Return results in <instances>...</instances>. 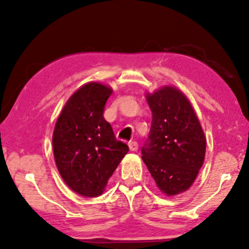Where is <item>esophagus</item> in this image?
Segmentation results:
<instances>
[{
    "mask_svg": "<svg viewBox=\"0 0 249 249\" xmlns=\"http://www.w3.org/2000/svg\"><path fill=\"white\" fill-rule=\"evenodd\" d=\"M128 147L131 151H137L138 150V142H128Z\"/></svg>",
    "mask_w": 249,
    "mask_h": 249,
    "instance_id": "obj_1",
    "label": "esophagus"
}]
</instances>
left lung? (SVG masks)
<instances>
[{
    "mask_svg": "<svg viewBox=\"0 0 249 249\" xmlns=\"http://www.w3.org/2000/svg\"><path fill=\"white\" fill-rule=\"evenodd\" d=\"M152 111L142 160L167 196L188 190L204 164L206 137L187 97L173 87L147 93Z\"/></svg>",
    "mask_w": 249,
    "mask_h": 249,
    "instance_id": "8db88e82",
    "label": "left lung"
}]
</instances>
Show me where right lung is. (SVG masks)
<instances>
[{"mask_svg": "<svg viewBox=\"0 0 249 249\" xmlns=\"http://www.w3.org/2000/svg\"><path fill=\"white\" fill-rule=\"evenodd\" d=\"M112 89L90 82L70 97L53 134L56 166L65 184L83 196H101L107 180L128 152L104 119Z\"/></svg>", "mask_w": 249, "mask_h": 249, "instance_id": "add662e5", "label": "right lung"}]
</instances>
